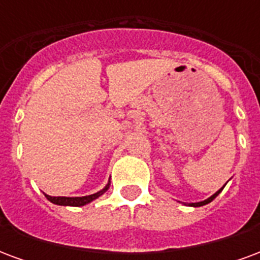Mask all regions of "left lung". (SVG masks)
I'll list each match as a JSON object with an SVG mask.
<instances>
[{"mask_svg":"<svg viewBox=\"0 0 260 260\" xmlns=\"http://www.w3.org/2000/svg\"><path fill=\"white\" fill-rule=\"evenodd\" d=\"M223 191V188H221V189H220V191H217L216 192V193H214V195L213 196H210V198H209V199H206V201H203V202H198V203H192L191 206H203V205H207V203H210V202L213 201V199H214V198H216V196L218 195V193H220V192Z\"/></svg>","mask_w":260,"mask_h":260,"instance_id":"left-lung-1","label":"left lung"}]
</instances>
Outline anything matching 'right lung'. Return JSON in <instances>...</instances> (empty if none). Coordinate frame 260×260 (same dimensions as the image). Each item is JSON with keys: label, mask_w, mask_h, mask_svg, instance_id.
Returning a JSON list of instances; mask_svg holds the SVG:
<instances>
[{"label": "right lung", "mask_w": 260, "mask_h": 260, "mask_svg": "<svg viewBox=\"0 0 260 260\" xmlns=\"http://www.w3.org/2000/svg\"><path fill=\"white\" fill-rule=\"evenodd\" d=\"M108 189V185L102 189L100 192H97V193H93V195L89 196H82V198H67V196H50L46 195L48 201L53 202L55 205H61V206H83L86 203H89V202L94 201L96 198H99L100 195H103L104 192Z\"/></svg>", "instance_id": "obj_1"}]
</instances>
